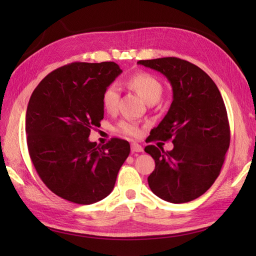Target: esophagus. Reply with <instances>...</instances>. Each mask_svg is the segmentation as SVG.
<instances>
[{
    "instance_id": "obj_1",
    "label": "esophagus",
    "mask_w": 256,
    "mask_h": 256,
    "mask_svg": "<svg viewBox=\"0 0 256 256\" xmlns=\"http://www.w3.org/2000/svg\"><path fill=\"white\" fill-rule=\"evenodd\" d=\"M131 150L133 152V153H140V152H143V148L138 143H132Z\"/></svg>"
}]
</instances>
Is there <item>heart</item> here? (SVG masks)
Wrapping results in <instances>:
<instances>
[{
  "mask_svg": "<svg viewBox=\"0 0 256 256\" xmlns=\"http://www.w3.org/2000/svg\"><path fill=\"white\" fill-rule=\"evenodd\" d=\"M126 84L134 89L143 99L148 103H154L160 100L162 94V84L155 76L145 72H138L130 76L126 79ZM120 100V89L118 84H111L103 90L101 101L104 110L108 113H114L118 110ZM116 130L122 134L132 138H140L142 128L140 124L132 120H122L120 121Z\"/></svg>",
  "mask_w": 256,
  "mask_h": 256,
  "instance_id": "heart-1",
  "label": "heart"
}]
</instances>
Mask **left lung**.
<instances>
[{"instance_id":"1","label":"left lung","mask_w":256,"mask_h":256,"mask_svg":"<svg viewBox=\"0 0 256 256\" xmlns=\"http://www.w3.org/2000/svg\"><path fill=\"white\" fill-rule=\"evenodd\" d=\"M162 72L172 86V102L150 132L152 140H170L172 150L148 145L155 160L148 178L157 197L184 204L200 197L220 175L230 146V125L218 86L196 64L176 57L140 60Z\"/></svg>"}]
</instances>
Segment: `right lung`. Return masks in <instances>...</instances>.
<instances>
[{"instance_id": "add662e5", "label": "right lung", "mask_w": 256, "mask_h": 256, "mask_svg": "<svg viewBox=\"0 0 256 256\" xmlns=\"http://www.w3.org/2000/svg\"><path fill=\"white\" fill-rule=\"evenodd\" d=\"M122 72L116 62H72L42 79L26 111L27 148L38 176L74 204L106 198L130 154L128 140L90 142L103 118L102 92Z\"/></svg>"}]
</instances>
